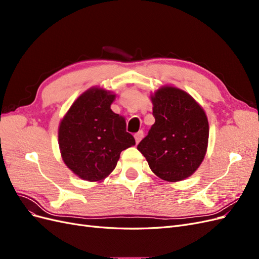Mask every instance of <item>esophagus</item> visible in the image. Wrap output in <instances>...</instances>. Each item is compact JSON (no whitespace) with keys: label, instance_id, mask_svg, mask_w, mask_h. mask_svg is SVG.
Masks as SVG:
<instances>
[{"label":"esophagus","instance_id":"obj_1","mask_svg":"<svg viewBox=\"0 0 259 259\" xmlns=\"http://www.w3.org/2000/svg\"><path fill=\"white\" fill-rule=\"evenodd\" d=\"M134 137H135V140H136V144H138L140 140L143 139V137H144V132L143 131H139L138 133H136V134L134 135Z\"/></svg>","mask_w":259,"mask_h":259}]
</instances>
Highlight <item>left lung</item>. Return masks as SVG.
<instances>
[{
  "instance_id": "1",
  "label": "left lung",
  "mask_w": 259,
  "mask_h": 259,
  "mask_svg": "<svg viewBox=\"0 0 259 259\" xmlns=\"http://www.w3.org/2000/svg\"><path fill=\"white\" fill-rule=\"evenodd\" d=\"M151 101L155 122L137 149L156 176L169 183L180 182L204 160L207 116L189 94L174 86L159 89Z\"/></svg>"
}]
</instances>
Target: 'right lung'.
I'll list each match as a JSON object with an SVG mask.
<instances>
[{
  "label": "right lung",
  "mask_w": 259,
  "mask_h": 259,
  "mask_svg": "<svg viewBox=\"0 0 259 259\" xmlns=\"http://www.w3.org/2000/svg\"><path fill=\"white\" fill-rule=\"evenodd\" d=\"M114 99L111 92L92 88L77 97L59 124L61 158L84 180L105 179L115 168L121 152L135 145L125 117L111 110Z\"/></svg>",
  "instance_id": "obj_1"
}]
</instances>
